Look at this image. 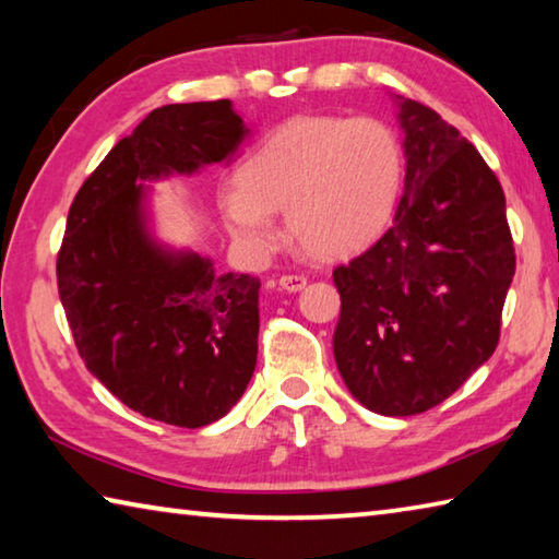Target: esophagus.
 Here are the masks:
<instances>
[{"mask_svg":"<svg viewBox=\"0 0 559 559\" xmlns=\"http://www.w3.org/2000/svg\"><path fill=\"white\" fill-rule=\"evenodd\" d=\"M281 288L288 290V293H298L308 286V278L306 276H298V273H286V276L278 278Z\"/></svg>","mask_w":559,"mask_h":559,"instance_id":"1","label":"esophagus"}]
</instances>
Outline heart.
<instances>
[{
    "label": "heart",
    "instance_id": "heart-1",
    "mask_svg": "<svg viewBox=\"0 0 559 559\" xmlns=\"http://www.w3.org/2000/svg\"><path fill=\"white\" fill-rule=\"evenodd\" d=\"M404 155L396 132L377 118L300 116L261 140L219 197L222 222L243 249L281 243L271 214L318 259L349 257L380 236L396 210Z\"/></svg>",
    "mask_w": 559,
    "mask_h": 559
}]
</instances>
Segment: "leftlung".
Returning <instances> with one entry per match:
<instances>
[{"mask_svg": "<svg viewBox=\"0 0 559 559\" xmlns=\"http://www.w3.org/2000/svg\"><path fill=\"white\" fill-rule=\"evenodd\" d=\"M404 132V192L372 249L333 271V353L355 400L384 416L441 404L493 355L515 276L498 177L461 132L392 96Z\"/></svg>", "mask_w": 559, "mask_h": 559, "instance_id": "8db88e82", "label": "left lung"}]
</instances>
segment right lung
Returning a JSON list of instances; mask_svg holds the SVG:
<instances>
[{
	"label": "right lung",
	"instance_id": "right-lung-1",
	"mask_svg": "<svg viewBox=\"0 0 559 559\" xmlns=\"http://www.w3.org/2000/svg\"><path fill=\"white\" fill-rule=\"evenodd\" d=\"M246 138L231 100L153 110L79 189L56 261L88 372L132 412L175 427H206L246 392L261 281L159 241L147 182L229 165Z\"/></svg>",
	"mask_w": 559,
	"mask_h": 559
}]
</instances>
